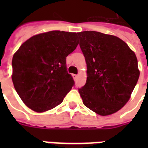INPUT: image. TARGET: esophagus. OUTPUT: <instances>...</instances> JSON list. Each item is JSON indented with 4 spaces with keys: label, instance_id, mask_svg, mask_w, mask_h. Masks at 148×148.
<instances>
[{
    "label": "esophagus",
    "instance_id": "34e87169",
    "mask_svg": "<svg viewBox=\"0 0 148 148\" xmlns=\"http://www.w3.org/2000/svg\"><path fill=\"white\" fill-rule=\"evenodd\" d=\"M73 76H74V79H77V77H78V75H77V74H74Z\"/></svg>",
    "mask_w": 148,
    "mask_h": 148
}]
</instances>
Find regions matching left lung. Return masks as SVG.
Instances as JSON below:
<instances>
[{"label":"left lung","instance_id":"1","mask_svg":"<svg viewBox=\"0 0 148 148\" xmlns=\"http://www.w3.org/2000/svg\"><path fill=\"white\" fill-rule=\"evenodd\" d=\"M87 64V81L78 91L84 104L101 116L128 101L140 72L135 53L117 37L97 31L77 33Z\"/></svg>","mask_w":148,"mask_h":148}]
</instances>
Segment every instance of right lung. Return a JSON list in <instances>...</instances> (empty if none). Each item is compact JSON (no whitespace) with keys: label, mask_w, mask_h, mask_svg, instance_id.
<instances>
[{"label":"right lung","mask_w":148,"mask_h":148,"mask_svg":"<svg viewBox=\"0 0 148 148\" xmlns=\"http://www.w3.org/2000/svg\"><path fill=\"white\" fill-rule=\"evenodd\" d=\"M77 33L53 31L33 36L13 56L12 81L31 110L44 112L59 105L74 85L66 58L78 45Z\"/></svg>","instance_id":"add662e5"}]
</instances>
